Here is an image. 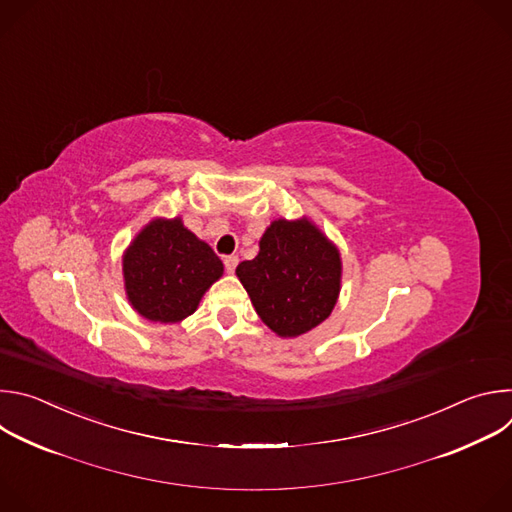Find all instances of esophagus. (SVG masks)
<instances>
[{
    "instance_id": "1",
    "label": "esophagus",
    "mask_w": 512,
    "mask_h": 512,
    "mask_svg": "<svg viewBox=\"0 0 512 512\" xmlns=\"http://www.w3.org/2000/svg\"><path fill=\"white\" fill-rule=\"evenodd\" d=\"M237 265H239V257H237V255H227V257H225V269H227L229 273H233V271L237 269Z\"/></svg>"
}]
</instances>
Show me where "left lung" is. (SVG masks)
Returning <instances> with one entry per match:
<instances>
[{"label": "left lung", "mask_w": 512, "mask_h": 512, "mask_svg": "<svg viewBox=\"0 0 512 512\" xmlns=\"http://www.w3.org/2000/svg\"><path fill=\"white\" fill-rule=\"evenodd\" d=\"M340 253L310 221H273L259 253L237 275L259 318L279 336H300L322 324L340 291Z\"/></svg>", "instance_id": "8db88e82"}]
</instances>
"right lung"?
Wrapping results in <instances>:
<instances>
[{
    "label": "right lung",
    "instance_id": "add662e5",
    "mask_svg": "<svg viewBox=\"0 0 512 512\" xmlns=\"http://www.w3.org/2000/svg\"><path fill=\"white\" fill-rule=\"evenodd\" d=\"M223 275V261L180 218L152 221L123 257L131 306L152 322H180L194 314L204 291Z\"/></svg>",
    "mask_w": 512,
    "mask_h": 512
}]
</instances>
